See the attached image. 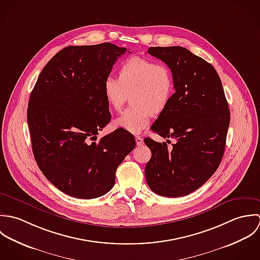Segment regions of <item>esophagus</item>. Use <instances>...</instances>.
I'll return each instance as SVG.
<instances>
[{"label": "esophagus", "mask_w": 260, "mask_h": 260, "mask_svg": "<svg viewBox=\"0 0 260 260\" xmlns=\"http://www.w3.org/2000/svg\"><path fill=\"white\" fill-rule=\"evenodd\" d=\"M136 143L137 146H142L144 144V140L142 137H136Z\"/></svg>", "instance_id": "esophagus-1"}]
</instances>
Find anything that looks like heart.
<instances>
[{"label": "heart", "mask_w": 260, "mask_h": 260, "mask_svg": "<svg viewBox=\"0 0 260 260\" xmlns=\"http://www.w3.org/2000/svg\"><path fill=\"white\" fill-rule=\"evenodd\" d=\"M175 92L174 75L166 64L133 57L118 69V78L108 76L104 94L109 107L120 110L129 95L131 107L112 121L113 127L140 134L150 124L152 114L161 113Z\"/></svg>", "instance_id": "obj_1"}]
</instances>
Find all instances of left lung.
I'll return each mask as SVG.
<instances>
[{"mask_svg":"<svg viewBox=\"0 0 260 260\" xmlns=\"http://www.w3.org/2000/svg\"><path fill=\"white\" fill-rule=\"evenodd\" d=\"M148 53L170 67L176 92L151 126L175 143L168 148L166 142L145 139L152 152L146 180L157 195L186 196L205 184L219 167L230 110L217 71L203 58L181 46L150 47Z\"/></svg>","mask_w":260,"mask_h":260,"instance_id":"obj_1","label":"left lung"}]
</instances>
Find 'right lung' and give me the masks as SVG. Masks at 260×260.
<instances>
[{
	"label": "right lung",
	"mask_w": 260,
	"mask_h": 260,
	"mask_svg": "<svg viewBox=\"0 0 260 260\" xmlns=\"http://www.w3.org/2000/svg\"><path fill=\"white\" fill-rule=\"evenodd\" d=\"M125 51L109 42L66 47L45 65L31 92L27 121L34 157L48 181L71 197L106 194L136 147L123 128L96 137L111 118L104 80Z\"/></svg>",
	"instance_id": "add662e5"
}]
</instances>
